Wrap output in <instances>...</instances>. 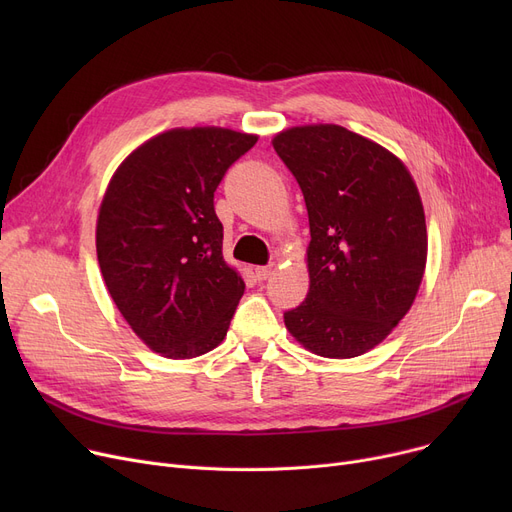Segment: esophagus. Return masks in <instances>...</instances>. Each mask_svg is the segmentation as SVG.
Returning <instances> with one entry per match:
<instances>
[{"label": "esophagus", "instance_id": "obj_1", "mask_svg": "<svg viewBox=\"0 0 512 512\" xmlns=\"http://www.w3.org/2000/svg\"><path fill=\"white\" fill-rule=\"evenodd\" d=\"M274 272H276V267H274V265H261V267H255V276H257V280H259V282L267 280V278H270Z\"/></svg>", "mask_w": 512, "mask_h": 512}]
</instances>
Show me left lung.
Here are the masks:
<instances>
[{
	"label": "left lung",
	"instance_id": "8db88e82",
	"mask_svg": "<svg viewBox=\"0 0 512 512\" xmlns=\"http://www.w3.org/2000/svg\"><path fill=\"white\" fill-rule=\"evenodd\" d=\"M272 145L301 186L311 230L309 292L284 313L286 330L319 357L365 355L409 313L425 274L419 188L400 157L338 124L292 126Z\"/></svg>",
	"mask_w": 512,
	"mask_h": 512
}]
</instances>
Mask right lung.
Wrapping results in <instances>:
<instances>
[{
  "instance_id": "add662e5",
  "label": "right lung",
  "mask_w": 512,
  "mask_h": 512,
  "mask_svg": "<svg viewBox=\"0 0 512 512\" xmlns=\"http://www.w3.org/2000/svg\"><path fill=\"white\" fill-rule=\"evenodd\" d=\"M257 134L172 128L114 172L97 215L101 276L118 311L151 351L193 359L228 332L245 280L224 261L213 193Z\"/></svg>"
}]
</instances>
